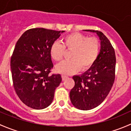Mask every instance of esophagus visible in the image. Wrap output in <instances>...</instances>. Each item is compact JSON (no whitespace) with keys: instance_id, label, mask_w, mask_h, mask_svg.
<instances>
[{"instance_id":"1","label":"esophagus","mask_w":131,"mask_h":131,"mask_svg":"<svg viewBox=\"0 0 131 131\" xmlns=\"http://www.w3.org/2000/svg\"><path fill=\"white\" fill-rule=\"evenodd\" d=\"M62 80H64L65 79H67V78H68V76H67V75H62Z\"/></svg>"}]
</instances>
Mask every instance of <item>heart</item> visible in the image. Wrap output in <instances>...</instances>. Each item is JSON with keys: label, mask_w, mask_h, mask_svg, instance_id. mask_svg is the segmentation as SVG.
Segmentation results:
<instances>
[{"label": "heart", "mask_w": 131, "mask_h": 131, "mask_svg": "<svg viewBox=\"0 0 131 131\" xmlns=\"http://www.w3.org/2000/svg\"><path fill=\"white\" fill-rule=\"evenodd\" d=\"M101 43L97 38L89 37L81 33L75 32L64 37L63 44L59 42H54L50 48V55L56 61L63 59L65 49L72 51L70 58L56 67L58 73L63 75L73 74L81 68L86 70L91 68L99 56Z\"/></svg>", "instance_id": "b5f03b06"}]
</instances>
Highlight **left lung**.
Returning <instances> with one entry per match:
<instances>
[{
    "instance_id": "obj_1",
    "label": "left lung",
    "mask_w": 131,
    "mask_h": 131,
    "mask_svg": "<svg viewBox=\"0 0 131 131\" xmlns=\"http://www.w3.org/2000/svg\"><path fill=\"white\" fill-rule=\"evenodd\" d=\"M84 31L96 33L101 40V49L96 62L88 71L73 77L75 85L70 97L75 108L89 110L100 105L112 89L115 78L116 57L112 43L101 31Z\"/></svg>"
}]
</instances>
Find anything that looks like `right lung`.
<instances>
[{"mask_svg":"<svg viewBox=\"0 0 131 131\" xmlns=\"http://www.w3.org/2000/svg\"><path fill=\"white\" fill-rule=\"evenodd\" d=\"M64 31L29 29L16 42L10 58L13 86L21 101L28 107L43 109L52 102L62 79L60 74L49 75L53 68L50 48Z\"/></svg>","mask_w":131,"mask_h":131,"instance_id":"1","label":"right lung"}]
</instances>
